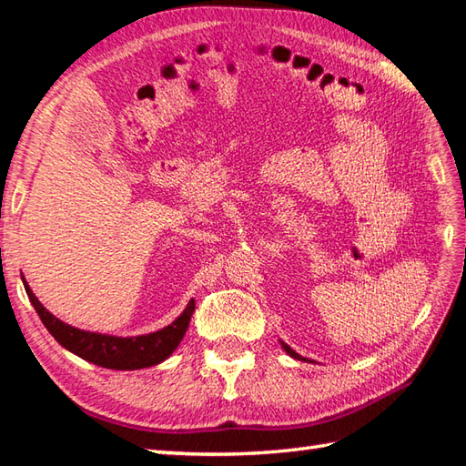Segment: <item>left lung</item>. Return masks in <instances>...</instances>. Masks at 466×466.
<instances>
[{
    "instance_id": "obj_1",
    "label": "left lung",
    "mask_w": 466,
    "mask_h": 466,
    "mask_svg": "<svg viewBox=\"0 0 466 466\" xmlns=\"http://www.w3.org/2000/svg\"><path fill=\"white\" fill-rule=\"evenodd\" d=\"M281 347H283V349H285V350H287V353H289V355H291V357H293V359H299V360H307V359H305V357H301V355H299V353H295V350H293V349H291V347H289V345H287V343H283V340H281Z\"/></svg>"
}]
</instances>
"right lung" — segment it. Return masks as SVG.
Masks as SVG:
<instances>
[{"mask_svg": "<svg viewBox=\"0 0 466 466\" xmlns=\"http://www.w3.org/2000/svg\"><path fill=\"white\" fill-rule=\"evenodd\" d=\"M24 279V277H22ZM25 293L29 297L31 305L37 311L41 323L51 333L61 347H66L71 353L89 360V363L103 367V369H116V370H137L163 363L185 335L189 327L191 315L195 311V301L187 303L185 311L173 320L171 325L163 327L155 333L139 335V337H116V335H101L91 333V330L76 329L64 320H59L56 315H51L47 309L39 303V299L31 291L27 281L24 279Z\"/></svg>", "mask_w": 466, "mask_h": 466, "instance_id": "add662e5", "label": "right lung"}]
</instances>
